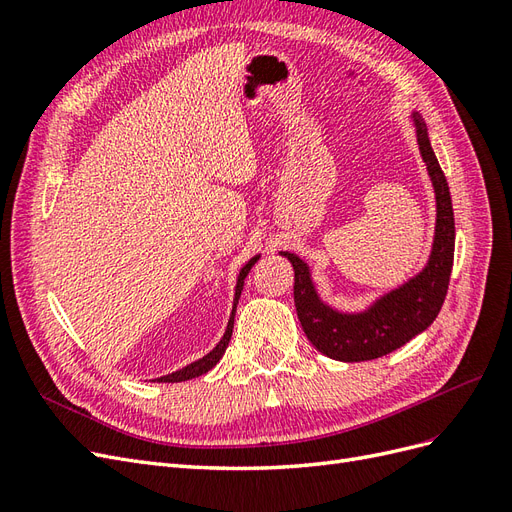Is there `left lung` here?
I'll return each mask as SVG.
<instances>
[{
	"label": "left lung",
	"instance_id": "8db88e82",
	"mask_svg": "<svg viewBox=\"0 0 512 512\" xmlns=\"http://www.w3.org/2000/svg\"><path fill=\"white\" fill-rule=\"evenodd\" d=\"M416 143L427 164V173L436 192V237H433L427 267L404 286L386 292L365 312L344 314L322 303L305 262L290 252H282L294 269V305L301 327L322 354L344 363L371 361L389 354L412 337L423 333L440 314L455 256V215L448 183L431 149L427 126L421 115H412Z\"/></svg>",
	"mask_w": 512,
	"mask_h": 512
}]
</instances>
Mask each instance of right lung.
Returning a JSON list of instances; mask_svg holds the SVG:
<instances>
[{
    "instance_id": "obj_1",
    "label": "right lung",
    "mask_w": 512,
    "mask_h": 512,
    "mask_svg": "<svg viewBox=\"0 0 512 512\" xmlns=\"http://www.w3.org/2000/svg\"><path fill=\"white\" fill-rule=\"evenodd\" d=\"M258 258H260V256H254V258H252L250 262H247V265L239 271V277H237V288H235V305H232V314H230L228 327H226L224 337L220 339V344L215 346L207 356H203V359H198V361L190 363L188 367H183V369H179V371H173V374H168V376L158 378V382H185V380H192V378H198V376L207 374L209 369H213L215 365H218V361L222 359V354L226 352L228 342H230V337H232V324H235V312H237V303H239L241 290H243V280L247 277V273H250V269L256 265V260H258Z\"/></svg>"
}]
</instances>
